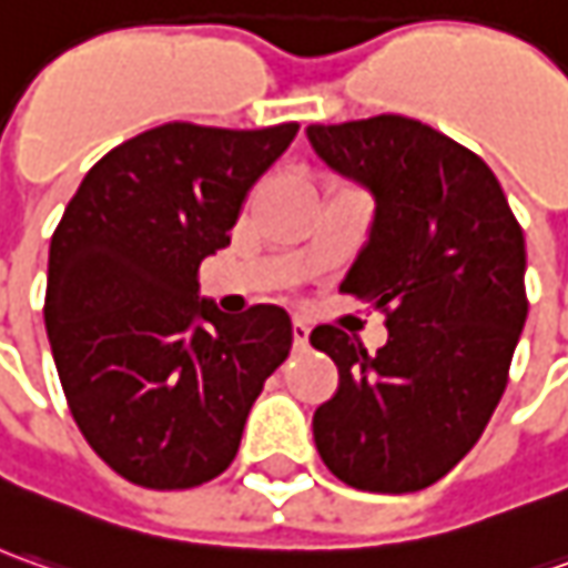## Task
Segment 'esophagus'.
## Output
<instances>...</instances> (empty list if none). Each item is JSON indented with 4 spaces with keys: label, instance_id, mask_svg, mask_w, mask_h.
Returning a JSON list of instances; mask_svg holds the SVG:
<instances>
[{
    "label": "esophagus",
    "instance_id": "obj_1",
    "mask_svg": "<svg viewBox=\"0 0 568 568\" xmlns=\"http://www.w3.org/2000/svg\"><path fill=\"white\" fill-rule=\"evenodd\" d=\"M307 336H311V326H307V323H302V321L292 323V339H295V345H298V348H304V345H307Z\"/></svg>",
    "mask_w": 568,
    "mask_h": 568
}]
</instances>
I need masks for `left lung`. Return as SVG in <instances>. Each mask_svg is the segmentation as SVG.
I'll return each instance as SVG.
<instances>
[{"mask_svg": "<svg viewBox=\"0 0 568 568\" xmlns=\"http://www.w3.org/2000/svg\"><path fill=\"white\" fill-rule=\"evenodd\" d=\"M307 141L374 194L371 239L339 292L389 329L377 355L333 323L311 333L339 367L314 443L348 487L424 490L465 459L506 389L528 317L525 235L490 166L424 122L311 125Z\"/></svg>", "mask_w": 568, "mask_h": 568, "instance_id": "left-lung-1", "label": "left lung"}]
</instances>
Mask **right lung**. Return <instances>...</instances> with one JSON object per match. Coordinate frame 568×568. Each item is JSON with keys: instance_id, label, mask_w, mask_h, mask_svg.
<instances>
[{"instance_id": "obj_1", "label": "right lung", "mask_w": 568, "mask_h": 568, "mask_svg": "<svg viewBox=\"0 0 568 568\" xmlns=\"http://www.w3.org/2000/svg\"><path fill=\"white\" fill-rule=\"evenodd\" d=\"M295 134V122L150 128L90 169L52 232L43 317L71 418L138 487L223 475L288 358L283 307L229 317L197 298V270L229 245L247 191Z\"/></svg>"}]
</instances>
